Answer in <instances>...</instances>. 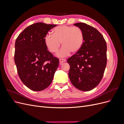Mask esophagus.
I'll use <instances>...</instances> for the list:
<instances>
[{"instance_id":"obj_1","label":"esophagus","mask_w":124,"mask_h":124,"mask_svg":"<svg viewBox=\"0 0 124 124\" xmlns=\"http://www.w3.org/2000/svg\"><path fill=\"white\" fill-rule=\"evenodd\" d=\"M66 61V60L65 59H63V58H60L59 59V62H60V63H61L64 62Z\"/></svg>"}]
</instances>
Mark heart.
<instances>
[{"label": "heart", "instance_id": "b5f03b06", "mask_svg": "<svg viewBox=\"0 0 124 124\" xmlns=\"http://www.w3.org/2000/svg\"><path fill=\"white\" fill-rule=\"evenodd\" d=\"M84 41L83 31L80 27L61 25L53 30V35L47 33L44 37V43L52 53L57 52L62 42L63 47L58 52L59 57H65L70 52L74 54L79 51Z\"/></svg>", "mask_w": 124, "mask_h": 124}]
</instances>
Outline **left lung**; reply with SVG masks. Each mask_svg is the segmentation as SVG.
<instances>
[{
  "label": "left lung",
  "instance_id": "left-lung-1",
  "mask_svg": "<svg viewBox=\"0 0 124 124\" xmlns=\"http://www.w3.org/2000/svg\"><path fill=\"white\" fill-rule=\"evenodd\" d=\"M74 25L83 31L84 41L81 49L67 59L69 78L75 87L89 91L99 84L103 76L107 62L106 41L91 26L84 23Z\"/></svg>",
  "mask_w": 124,
  "mask_h": 124
}]
</instances>
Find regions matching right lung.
Returning a JSON list of instances; mask_svg holds the SVG:
<instances>
[{
	"mask_svg": "<svg viewBox=\"0 0 124 124\" xmlns=\"http://www.w3.org/2000/svg\"><path fill=\"white\" fill-rule=\"evenodd\" d=\"M57 25L33 24L18 35L15 43L14 62L22 82L33 91L46 88L53 80L59 59L48 51L44 37Z\"/></svg>",
	"mask_w": 124,
	"mask_h": 124,
	"instance_id": "1",
	"label": "right lung"
}]
</instances>
